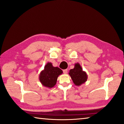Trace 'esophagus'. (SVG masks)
Instances as JSON below:
<instances>
[{
    "label": "esophagus",
    "mask_w": 124,
    "mask_h": 124,
    "mask_svg": "<svg viewBox=\"0 0 124 124\" xmlns=\"http://www.w3.org/2000/svg\"><path fill=\"white\" fill-rule=\"evenodd\" d=\"M67 71H68V70L67 69L63 70V72H64V74H66V73H67Z\"/></svg>",
    "instance_id": "obj_1"
}]
</instances>
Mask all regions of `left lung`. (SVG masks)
I'll list each match as a JSON object with an SVG mask.
<instances>
[{
  "mask_svg": "<svg viewBox=\"0 0 124 124\" xmlns=\"http://www.w3.org/2000/svg\"><path fill=\"white\" fill-rule=\"evenodd\" d=\"M73 83L77 86H80L85 83L88 79L87 73L83 70L79 63H75L74 69L70 70L69 73Z\"/></svg>",
  "mask_w": 124,
  "mask_h": 124,
  "instance_id": "obj_1",
  "label": "left lung"
}]
</instances>
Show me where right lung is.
<instances>
[{"label": "right lung", "mask_w": 124, "mask_h": 124, "mask_svg": "<svg viewBox=\"0 0 124 124\" xmlns=\"http://www.w3.org/2000/svg\"><path fill=\"white\" fill-rule=\"evenodd\" d=\"M62 73V70L59 67L53 66L51 62H48L45 65L44 70L40 72L39 81L43 86L51 88L56 84L58 77Z\"/></svg>", "instance_id": "obj_1"}]
</instances>
